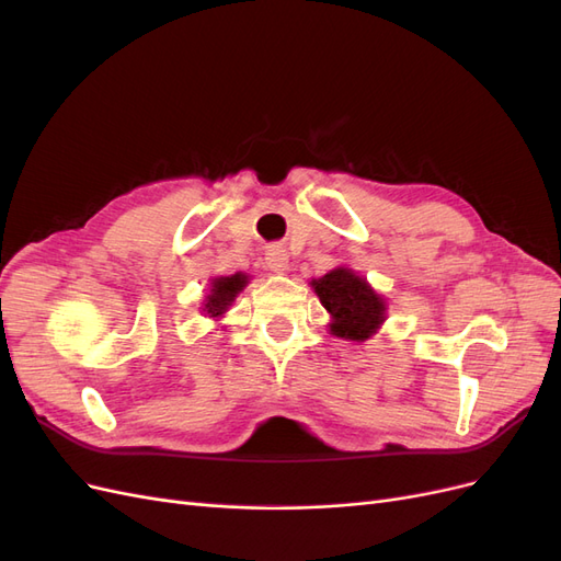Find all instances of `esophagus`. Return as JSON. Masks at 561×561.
<instances>
[{
  "mask_svg": "<svg viewBox=\"0 0 561 561\" xmlns=\"http://www.w3.org/2000/svg\"><path fill=\"white\" fill-rule=\"evenodd\" d=\"M266 268L274 271V274H283V271L287 268V250L283 245H268L266 248Z\"/></svg>",
  "mask_w": 561,
  "mask_h": 561,
  "instance_id": "esophagus-1",
  "label": "esophagus"
}]
</instances>
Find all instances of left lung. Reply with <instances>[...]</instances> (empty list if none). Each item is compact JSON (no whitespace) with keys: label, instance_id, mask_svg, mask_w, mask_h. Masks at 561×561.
<instances>
[{"label":"left lung","instance_id":"left-lung-1","mask_svg":"<svg viewBox=\"0 0 561 561\" xmlns=\"http://www.w3.org/2000/svg\"><path fill=\"white\" fill-rule=\"evenodd\" d=\"M311 285L322 307L332 313V334L365 342L383 322V299L351 268H334Z\"/></svg>","mask_w":561,"mask_h":561}]
</instances>
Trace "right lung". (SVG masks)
Instances as JSON below:
<instances>
[{
    "mask_svg": "<svg viewBox=\"0 0 561 561\" xmlns=\"http://www.w3.org/2000/svg\"><path fill=\"white\" fill-rule=\"evenodd\" d=\"M248 283V276L243 274H233V276H225V278H215L213 287H210V295L206 301V309L208 313L215 316H222L227 311L229 304L233 301V297L239 295Z\"/></svg>",
    "mask_w": 561,
    "mask_h": 561,
    "instance_id": "1",
    "label": "right lung"
}]
</instances>
